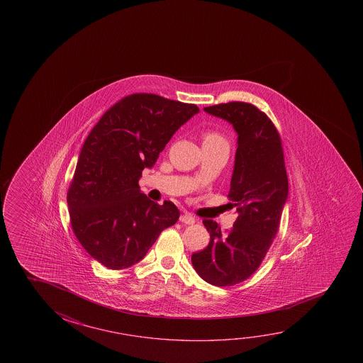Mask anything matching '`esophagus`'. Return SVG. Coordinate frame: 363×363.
<instances>
[{
    "label": "esophagus",
    "instance_id": "34e87169",
    "mask_svg": "<svg viewBox=\"0 0 363 363\" xmlns=\"http://www.w3.org/2000/svg\"><path fill=\"white\" fill-rule=\"evenodd\" d=\"M179 221L184 223V224H187V225H192V224L196 223V219H195V216H192L189 213H184V214L179 216Z\"/></svg>",
    "mask_w": 363,
    "mask_h": 363
}]
</instances>
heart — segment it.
Here are the masks:
<instances>
[{"label":"heart","mask_w":363,"mask_h":363,"mask_svg":"<svg viewBox=\"0 0 363 363\" xmlns=\"http://www.w3.org/2000/svg\"><path fill=\"white\" fill-rule=\"evenodd\" d=\"M202 140H203V143L228 144L225 138L223 137L219 133H216V131H206V133L202 135Z\"/></svg>","instance_id":"obj_1"}]
</instances>
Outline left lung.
<instances>
[{"mask_svg":"<svg viewBox=\"0 0 363 363\" xmlns=\"http://www.w3.org/2000/svg\"><path fill=\"white\" fill-rule=\"evenodd\" d=\"M203 110L230 123L238 134L228 195L238 218L228 233H221L213 220H203L210 243L191 261L208 284L232 286L256 272L274 242L289 197V179L279 131L266 113L239 101Z\"/></svg>","mask_w":363,"mask_h":363,"instance_id":"left-lung-1","label":"left lung"}]
</instances>
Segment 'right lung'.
<instances>
[{"label": "right lung", "mask_w": 363, "mask_h": 363, "mask_svg": "<svg viewBox=\"0 0 363 363\" xmlns=\"http://www.w3.org/2000/svg\"><path fill=\"white\" fill-rule=\"evenodd\" d=\"M197 113L194 104L134 94L110 107L89 133L67 202L79 243L105 267L123 269L142 261L162 230L177 223L176 205L152 201L138 182Z\"/></svg>", "instance_id": "1"}]
</instances>
